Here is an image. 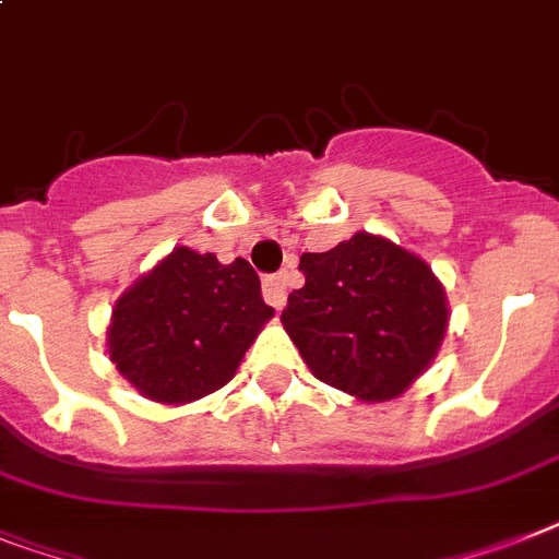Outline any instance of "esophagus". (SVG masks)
I'll list each match as a JSON object with an SVG mask.
<instances>
[{
  "instance_id": "esophagus-1",
  "label": "esophagus",
  "mask_w": 559,
  "mask_h": 559,
  "mask_svg": "<svg viewBox=\"0 0 559 559\" xmlns=\"http://www.w3.org/2000/svg\"><path fill=\"white\" fill-rule=\"evenodd\" d=\"M264 298L272 304V307H275V310H281V307H284V301H287V278H284V275H266Z\"/></svg>"
}]
</instances>
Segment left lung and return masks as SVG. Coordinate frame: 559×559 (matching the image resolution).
<instances>
[{
    "mask_svg": "<svg viewBox=\"0 0 559 559\" xmlns=\"http://www.w3.org/2000/svg\"><path fill=\"white\" fill-rule=\"evenodd\" d=\"M304 287L281 312L316 379L361 399L402 396L437 358L448 298L419 255L356 233L330 252H304Z\"/></svg>",
    "mask_w": 559,
    "mask_h": 559,
    "instance_id": "obj_1",
    "label": "left lung"
}]
</instances>
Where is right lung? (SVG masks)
<instances>
[{"label": "right lung", "instance_id": "right-lung-1", "mask_svg": "<svg viewBox=\"0 0 559 559\" xmlns=\"http://www.w3.org/2000/svg\"><path fill=\"white\" fill-rule=\"evenodd\" d=\"M272 316L249 261L175 247L117 298L108 356L140 396L186 405L233 379Z\"/></svg>", "mask_w": 559, "mask_h": 559}]
</instances>
